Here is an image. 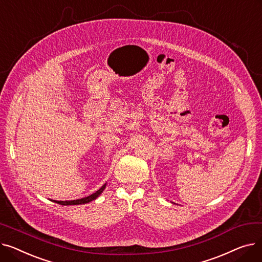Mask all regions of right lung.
I'll use <instances>...</instances> for the list:
<instances>
[{
    "instance_id": "right-lung-1",
    "label": "right lung",
    "mask_w": 262,
    "mask_h": 262,
    "mask_svg": "<svg viewBox=\"0 0 262 262\" xmlns=\"http://www.w3.org/2000/svg\"><path fill=\"white\" fill-rule=\"evenodd\" d=\"M105 187H106V185H104L103 187H101L98 191L95 192V193H93V194H91V195H89V196H87V198H84V199H79V200H75V201H54L55 203H57V204H59V205H64V206H68V205H80V204H86V203H89V202H91V201H93V200H95L96 198H98L102 192H103V190L105 189Z\"/></svg>"
}]
</instances>
